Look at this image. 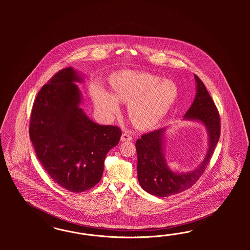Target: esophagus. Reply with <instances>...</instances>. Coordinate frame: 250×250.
<instances>
[{
  "instance_id": "1",
  "label": "esophagus",
  "mask_w": 250,
  "mask_h": 250,
  "mask_svg": "<svg viewBox=\"0 0 250 250\" xmlns=\"http://www.w3.org/2000/svg\"><path fill=\"white\" fill-rule=\"evenodd\" d=\"M132 140V136L128 135V134H125L124 133L121 136V141H130Z\"/></svg>"
}]
</instances>
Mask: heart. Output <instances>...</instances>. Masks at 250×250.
I'll return each mask as SVG.
<instances>
[{
	"label": "heart",
	"instance_id": "b5f03b06",
	"mask_svg": "<svg viewBox=\"0 0 250 250\" xmlns=\"http://www.w3.org/2000/svg\"><path fill=\"white\" fill-rule=\"evenodd\" d=\"M112 94L100 90L93 94L96 108L107 116L118 109V102L128 103L127 114L136 127L150 128L169 111L178 97V86L146 72L124 71L113 79Z\"/></svg>",
	"mask_w": 250,
	"mask_h": 250
}]
</instances>
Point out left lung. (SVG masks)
Instances as JSON below:
<instances>
[{
  "label": "left lung",
  "instance_id": "1",
  "mask_svg": "<svg viewBox=\"0 0 250 250\" xmlns=\"http://www.w3.org/2000/svg\"><path fill=\"white\" fill-rule=\"evenodd\" d=\"M196 94L183 120L198 122L205 125L208 135V148L205 159L194 169L187 172L172 170L165 159L167 127L145 134L136 143L137 179L140 186L152 195L167 197L189 189L204 173L219 140L220 117L205 84L194 75Z\"/></svg>",
  "mask_w": 250,
  "mask_h": 250
}]
</instances>
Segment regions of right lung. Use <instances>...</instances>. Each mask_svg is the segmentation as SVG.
Wrapping results in <instances>:
<instances>
[{"instance_id": "add662e5", "label": "right lung", "mask_w": 250, "mask_h": 250, "mask_svg": "<svg viewBox=\"0 0 250 250\" xmlns=\"http://www.w3.org/2000/svg\"><path fill=\"white\" fill-rule=\"evenodd\" d=\"M83 76L61 69L38 92L31 113L29 135L38 160L64 189L83 192L98 183L106 155L119 143L122 132L101 125L84 113Z\"/></svg>"}]
</instances>
